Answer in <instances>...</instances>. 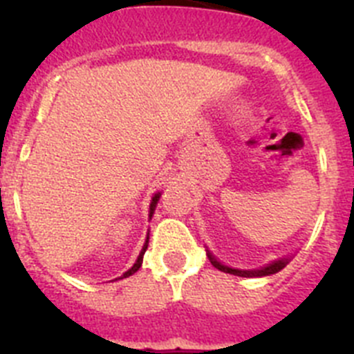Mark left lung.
<instances>
[{
	"instance_id": "left-lung-1",
	"label": "left lung",
	"mask_w": 354,
	"mask_h": 354,
	"mask_svg": "<svg viewBox=\"0 0 354 354\" xmlns=\"http://www.w3.org/2000/svg\"><path fill=\"white\" fill-rule=\"evenodd\" d=\"M205 252H207V257L211 261V264L214 266L216 270L223 271V273L228 274H236V277H245V278H261V277H270V274L278 273V271H282L290 261H292V253L287 255V257H280L271 261L270 264L262 266V268H257V270H239V268H232V266H227L220 261L218 257H214V253L205 246Z\"/></svg>"
}]
</instances>
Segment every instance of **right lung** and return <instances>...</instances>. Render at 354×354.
Returning a JSON list of instances; mask_svg holds the SVG:
<instances>
[{"label": "right lung", "mask_w": 354, "mask_h": 354, "mask_svg": "<svg viewBox=\"0 0 354 354\" xmlns=\"http://www.w3.org/2000/svg\"><path fill=\"white\" fill-rule=\"evenodd\" d=\"M159 198H161V192H156L154 195H152V200H150V205H149V221L152 220V216H154V211H156V207H158ZM147 246H149V232H147V239H145V243H143V248H142V252H140V255H138V259H136V262H134V264H133V268H131V270H127L126 273L122 274V277L115 278V280H122V278L131 277V274H134V273H136V271L140 270V268H142L143 255H145V252H147Z\"/></svg>", "instance_id": "1"}]
</instances>
